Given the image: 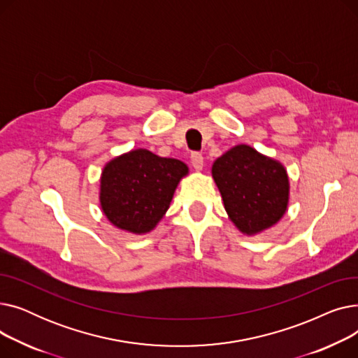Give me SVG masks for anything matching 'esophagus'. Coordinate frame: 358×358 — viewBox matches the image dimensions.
I'll list each match as a JSON object with an SVG mask.
<instances>
[{
	"mask_svg": "<svg viewBox=\"0 0 358 358\" xmlns=\"http://www.w3.org/2000/svg\"><path fill=\"white\" fill-rule=\"evenodd\" d=\"M190 161H192L193 168L197 169V171H200V169L203 168V155L200 152H193L190 157Z\"/></svg>",
	"mask_w": 358,
	"mask_h": 358,
	"instance_id": "obj_1",
	"label": "esophagus"
}]
</instances>
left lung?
I'll return each instance as SVG.
<instances>
[{"instance_id":"1","label":"left lung","mask_w":358,"mask_h":358,"mask_svg":"<svg viewBox=\"0 0 358 358\" xmlns=\"http://www.w3.org/2000/svg\"><path fill=\"white\" fill-rule=\"evenodd\" d=\"M212 173L224 209L243 234L267 229L285 215L289 180L285 168L274 159L239 145L215 161Z\"/></svg>"}]
</instances>
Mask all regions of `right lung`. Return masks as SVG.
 Listing matches in <instances>:
<instances>
[{
    "mask_svg": "<svg viewBox=\"0 0 358 358\" xmlns=\"http://www.w3.org/2000/svg\"><path fill=\"white\" fill-rule=\"evenodd\" d=\"M187 174L178 159L136 149L108 162L101 177V208L120 229L145 234L155 228Z\"/></svg>",
    "mask_w": 358,
    "mask_h": 358,
    "instance_id": "right-lung-1",
    "label": "right lung"
}]
</instances>
